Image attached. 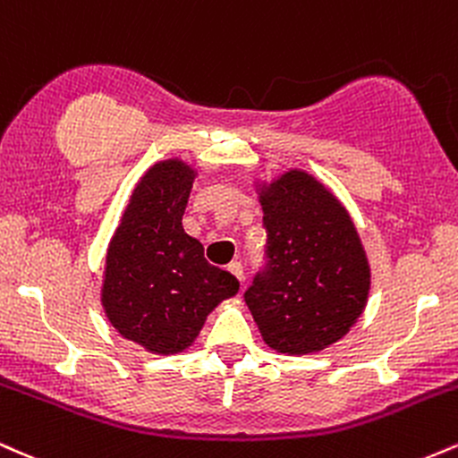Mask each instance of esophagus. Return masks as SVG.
<instances>
[{
	"instance_id": "1",
	"label": "esophagus",
	"mask_w": 458,
	"mask_h": 458,
	"mask_svg": "<svg viewBox=\"0 0 458 458\" xmlns=\"http://www.w3.org/2000/svg\"><path fill=\"white\" fill-rule=\"evenodd\" d=\"M228 271L233 273V276L236 277V280L243 282V265H241L239 260H233V262H230V265H228Z\"/></svg>"
}]
</instances>
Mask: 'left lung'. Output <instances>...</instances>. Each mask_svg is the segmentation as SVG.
<instances>
[{
  "label": "left lung",
  "instance_id": "8db88e82",
  "mask_svg": "<svg viewBox=\"0 0 458 458\" xmlns=\"http://www.w3.org/2000/svg\"><path fill=\"white\" fill-rule=\"evenodd\" d=\"M267 267L245 291L262 340L277 353L306 355L346 335L370 293L360 234L338 198L303 170L259 185Z\"/></svg>",
  "mask_w": 458,
  "mask_h": 458
}]
</instances>
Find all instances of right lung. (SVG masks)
Listing matches in <instances>:
<instances>
[{
	"instance_id": "obj_1",
	"label": "right lung",
	"mask_w": 458,
	"mask_h": 458,
	"mask_svg": "<svg viewBox=\"0 0 458 458\" xmlns=\"http://www.w3.org/2000/svg\"><path fill=\"white\" fill-rule=\"evenodd\" d=\"M196 176L176 157L148 167L105 259V317L123 338L155 355L189 349L208 314L239 293V280L208 265L202 243L182 228Z\"/></svg>"
}]
</instances>
